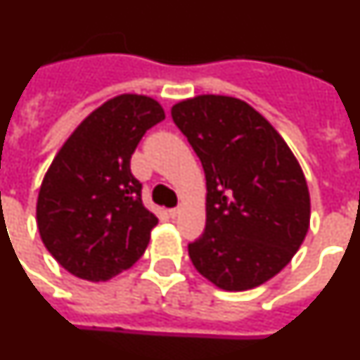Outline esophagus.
<instances>
[{
    "label": "esophagus",
    "mask_w": 360,
    "mask_h": 360,
    "mask_svg": "<svg viewBox=\"0 0 360 360\" xmlns=\"http://www.w3.org/2000/svg\"><path fill=\"white\" fill-rule=\"evenodd\" d=\"M168 216H170L172 219H175V217L179 216V208H170V210H168Z\"/></svg>",
    "instance_id": "1"
}]
</instances>
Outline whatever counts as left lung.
<instances>
[{"label": "left lung", "mask_w": 360, "mask_h": 360, "mask_svg": "<svg viewBox=\"0 0 360 360\" xmlns=\"http://www.w3.org/2000/svg\"><path fill=\"white\" fill-rule=\"evenodd\" d=\"M207 179L203 236L188 243L198 273L223 291H247L278 274L309 229L306 177L264 115L225 95L172 108Z\"/></svg>", "instance_id": "8db88e82"}]
</instances>
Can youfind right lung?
<instances>
[{"instance_id": "right-lung-1", "label": "right lung", "mask_w": 360, "mask_h": 360, "mask_svg": "<svg viewBox=\"0 0 360 360\" xmlns=\"http://www.w3.org/2000/svg\"><path fill=\"white\" fill-rule=\"evenodd\" d=\"M161 120L165 110L152 96H113L78 124L51 162L36 225L45 249L77 278L108 282L144 255L159 219L143 205L129 159Z\"/></svg>"}]
</instances>
